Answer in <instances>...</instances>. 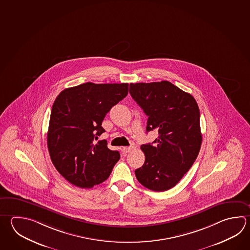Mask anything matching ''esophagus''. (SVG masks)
<instances>
[{"instance_id": "1", "label": "esophagus", "mask_w": 250, "mask_h": 250, "mask_svg": "<svg viewBox=\"0 0 250 250\" xmlns=\"http://www.w3.org/2000/svg\"><path fill=\"white\" fill-rule=\"evenodd\" d=\"M133 149V146H123L122 151L125 154H127Z\"/></svg>"}]
</instances>
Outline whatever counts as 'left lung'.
Returning a JSON list of instances; mask_svg holds the SVG:
<instances>
[{
	"label": "left lung",
	"mask_w": 250,
	"mask_h": 250,
	"mask_svg": "<svg viewBox=\"0 0 250 250\" xmlns=\"http://www.w3.org/2000/svg\"><path fill=\"white\" fill-rule=\"evenodd\" d=\"M130 94L148 117L146 132L158 130L155 142L141 146L145 163L138 181L156 192L169 190L192 167L202 145L200 110L193 95L169 81L131 83Z\"/></svg>",
	"instance_id": "obj_1"
}]
</instances>
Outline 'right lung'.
<instances>
[{
	"instance_id": "obj_1",
	"label": "right lung",
	"mask_w": 250,
	"mask_h": 250,
	"mask_svg": "<svg viewBox=\"0 0 250 250\" xmlns=\"http://www.w3.org/2000/svg\"><path fill=\"white\" fill-rule=\"evenodd\" d=\"M128 94L127 83H84L62 91L52 106L47 148L57 171L80 188H91L108 179L120 158L105 140L102 123L114 105Z\"/></svg>"
}]
</instances>
